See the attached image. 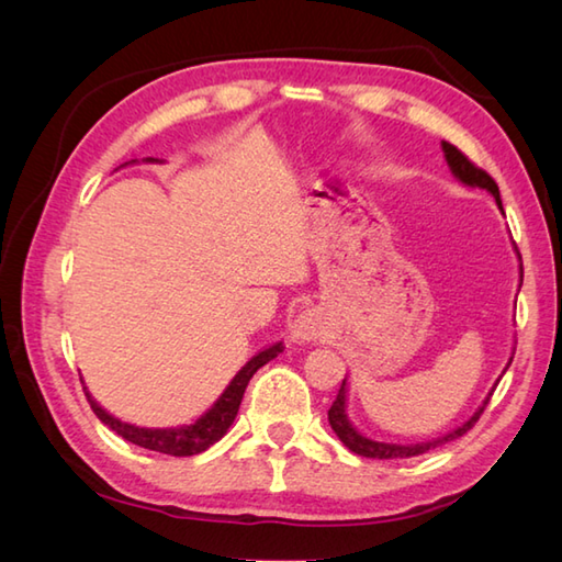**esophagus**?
<instances>
[{"instance_id": "1", "label": "esophagus", "mask_w": 562, "mask_h": 562, "mask_svg": "<svg viewBox=\"0 0 562 562\" xmlns=\"http://www.w3.org/2000/svg\"><path fill=\"white\" fill-rule=\"evenodd\" d=\"M324 318H321L318 312L314 308H306L300 316L292 321L290 326V336L294 342H312L316 338L324 336Z\"/></svg>"}]
</instances>
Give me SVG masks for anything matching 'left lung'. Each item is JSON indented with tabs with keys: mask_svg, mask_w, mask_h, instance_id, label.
Wrapping results in <instances>:
<instances>
[{
	"mask_svg": "<svg viewBox=\"0 0 562 562\" xmlns=\"http://www.w3.org/2000/svg\"><path fill=\"white\" fill-rule=\"evenodd\" d=\"M441 149H445V157H447L451 173L457 176L461 183L471 186V188H485L487 193H493L497 207L503 210V200H499V188L493 181V176H487L483 169H479V166H475L469 157H465L461 149L449 145V142H441ZM519 260H521V256H519ZM519 278H524L521 266H519ZM509 364H512V360H509ZM345 393H348V391H345V379H342V386L338 391V396H336V401H333L330 411H328V423L333 427V432L338 435V439L342 441L345 447H348L355 453H360V457H367V459H411V457H420V453L435 449L439 445H447V441H451V439H459V437L469 432V429L475 423H479V417L483 415L487 401H491V396H493V393H491V396L483 401L481 408L475 411L469 417V420H465L461 427L451 429V432L445 435V437L432 439V441H420V445H389V441H374V439H367L364 435L357 432L352 423L348 420V413H345V408H348V405H345Z\"/></svg>",
	"mask_w": 562,
	"mask_h": 562,
	"instance_id": "1",
	"label": "left lung"
}]
</instances>
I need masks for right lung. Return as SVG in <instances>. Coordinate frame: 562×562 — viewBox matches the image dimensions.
<instances>
[{"instance_id":"1","label":"right lung","mask_w":562,"mask_h":562,"mask_svg":"<svg viewBox=\"0 0 562 562\" xmlns=\"http://www.w3.org/2000/svg\"><path fill=\"white\" fill-rule=\"evenodd\" d=\"M147 161H157V159H147ZM280 352H282V342H274L268 350H262L256 357H250V360L241 369H238V374L232 379V384L224 389L217 403H214L205 415H200L195 423L183 425V427L151 429V427L130 425V423L117 420V417H113L111 413H105L101 405L89 396V391H87V398L91 403V411L97 413L99 420L103 425H109L115 435H121L123 439L133 441V445L159 451V453H171V457H193V453L210 449L214 441H220L226 435V429L232 427L234 417L238 413V405H241L244 391L248 386L250 376H254L262 364L274 360Z\"/></svg>"}]
</instances>
